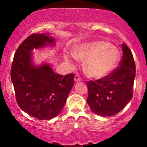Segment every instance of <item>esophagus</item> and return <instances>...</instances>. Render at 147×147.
Wrapping results in <instances>:
<instances>
[{"instance_id":"1","label":"esophagus","mask_w":147,"mask_h":147,"mask_svg":"<svg viewBox=\"0 0 147 147\" xmlns=\"http://www.w3.org/2000/svg\"><path fill=\"white\" fill-rule=\"evenodd\" d=\"M81 80H82V79H81V77H79V76H78V75H75V82H80Z\"/></svg>"}]
</instances>
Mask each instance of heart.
<instances>
[{
    "mask_svg": "<svg viewBox=\"0 0 147 147\" xmlns=\"http://www.w3.org/2000/svg\"><path fill=\"white\" fill-rule=\"evenodd\" d=\"M119 50L106 41H98L81 45L75 52L66 55L65 59L71 64L78 59L86 60L84 70L88 76L96 79L105 77L112 71L119 60Z\"/></svg>",
    "mask_w": 147,
    "mask_h": 147,
    "instance_id": "1",
    "label": "heart"
}]
</instances>
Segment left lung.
<instances>
[{
    "label": "left lung",
    "instance_id": "obj_1",
    "mask_svg": "<svg viewBox=\"0 0 147 147\" xmlns=\"http://www.w3.org/2000/svg\"><path fill=\"white\" fill-rule=\"evenodd\" d=\"M122 46L119 66L102 78L87 82L88 104L92 112L103 117L117 114L133 97L136 64L131 50L124 43Z\"/></svg>",
    "mask_w": 147,
    "mask_h": 147
}]
</instances>
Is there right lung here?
Wrapping results in <instances>:
<instances>
[{
    "label": "right lung",
    "instance_id": "right-lung-1",
    "mask_svg": "<svg viewBox=\"0 0 147 147\" xmlns=\"http://www.w3.org/2000/svg\"><path fill=\"white\" fill-rule=\"evenodd\" d=\"M54 41L43 34L30 35L17 48L11 64L10 75L18 106L40 120L58 115L74 85V74L61 75L48 64L36 68L32 62V50Z\"/></svg>",
    "mask_w": 147,
    "mask_h": 147
}]
</instances>
